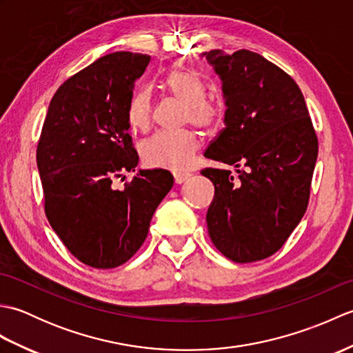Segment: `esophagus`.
I'll use <instances>...</instances> for the list:
<instances>
[{"label": "esophagus", "instance_id": "34e87169", "mask_svg": "<svg viewBox=\"0 0 353 353\" xmlns=\"http://www.w3.org/2000/svg\"><path fill=\"white\" fill-rule=\"evenodd\" d=\"M191 174L188 172H174V183L176 185H182L183 182H186L190 179Z\"/></svg>", "mask_w": 353, "mask_h": 353}]
</instances>
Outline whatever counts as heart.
<instances>
[{
  "mask_svg": "<svg viewBox=\"0 0 353 353\" xmlns=\"http://www.w3.org/2000/svg\"><path fill=\"white\" fill-rule=\"evenodd\" d=\"M170 92L186 104L185 121L199 129H214L224 115V103L220 97H206V86L199 76L188 71H174L167 79ZM153 101L148 89H141L133 95L129 108L130 121L145 129L152 123ZM200 147L196 133L157 132L144 141L141 153L150 167L183 171L192 163Z\"/></svg>",
  "mask_w": 353,
  "mask_h": 353,
  "instance_id": "heart-1",
  "label": "heart"
}]
</instances>
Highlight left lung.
Returning <instances> with one entry per match:
<instances>
[{"label":"left lung","instance_id":"8db88e82","mask_svg":"<svg viewBox=\"0 0 353 353\" xmlns=\"http://www.w3.org/2000/svg\"><path fill=\"white\" fill-rule=\"evenodd\" d=\"M221 80L224 129L205 156L234 165L206 168L215 186L208 232L239 264L272 256L301 223L310 200L319 142L297 83L258 52H203Z\"/></svg>","mask_w":353,"mask_h":353}]
</instances>
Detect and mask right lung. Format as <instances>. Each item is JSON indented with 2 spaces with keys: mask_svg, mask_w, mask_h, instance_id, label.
<instances>
[{
  "mask_svg": "<svg viewBox=\"0 0 353 353\" xmlns=\"http://www.w3.org/2000/svg\"><path fill=\"white\" fill-rule=\"evenodd\" d=\"M148 62L117 51L70 77L50 101L37 144L47 219L66 249L94 268H115L138 252L174 181L154 168L139 170L123 190L112 183L139 162L129 108Z\"/></svg>",
  "mask_w": 353,
  "mask_h": 353,
  "instance_id": "add662e5",
  "label": "right lung"
}]
</instances>
